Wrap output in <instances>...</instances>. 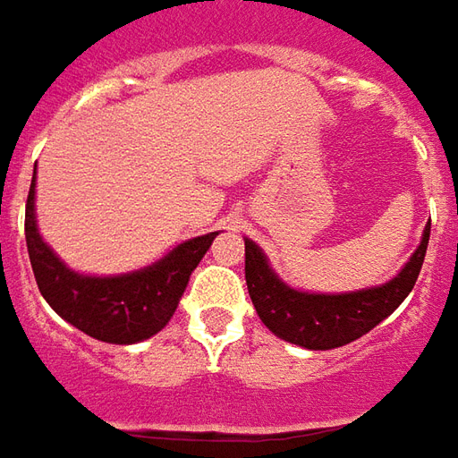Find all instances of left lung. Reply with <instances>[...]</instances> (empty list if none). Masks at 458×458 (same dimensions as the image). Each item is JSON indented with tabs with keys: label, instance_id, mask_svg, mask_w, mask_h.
<instances>
[{
	"label": "left lung",
	"instance_id": "obj_1",
	"mask_svg": "<svg viewBox=\"0 0 458 458\" xmlns=\"http://www.w3.org/2000/svg\"><path fill=\"white\" fill-rule=\"evenodd\" d=\"M427 243L429 225L403 273L380 288L346 295H307L280 283L261 249L246 239V285L256 312L273 335L312 352L336 349L370 332L410 295L425 263Z\"/></svg>",
	"mask_w": 458,
	"mask_h": 458
}]
</instances>
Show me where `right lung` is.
Wrapping results in <instances>:
<instances>
[{
    "label": "right lung",
    "instance_id": "1",
    "mask_svg": "<svg viewBox=\"0 0 458 458\" xmlns=\"http://www.w3.org/2000/svg\"><path fill=\"white\" fill-rule=\"evenodd\" d=\"M36 175V173H33ZM33 185L26 199V246L36 285L48 305L80 332L109 344H136L158 335L188 288L216 232L180 243L163 261L116 278H82L68 270L41 242L33 219Z\"/></svg>",
    "mask_w": 458,
    "mask_h": 458
}]
</instances>
